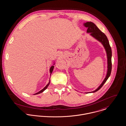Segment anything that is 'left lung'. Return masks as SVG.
<instances>
[{"label": "left lung", "mask_w": 126, "mask_h": 126, "mask_svg": "<svg viewBox=\"0 0 126 126\" xmlns=\"http://www.w3.org/2000/svg\"><path fill=\"white\" fill-rule=\"evenodd\" d=\"M84 25L86 27L88 28L87 30V33H90V35L94 37L95 39L97 40L98 41L101 43V44L104 46L107 53V72L106 77L104 80L103 81L102 83L94 91L89 92V93H85L86 94L88 93H95L100 90L101 87L103 86L106 81L108 80L109 77L110 75L111 72V68H112V64H111V56H112V52L111 49L110 45V43L109 40L108 39L106 35L102 32L98 28V27L96 26L95 24L92 22H87L84 24Z\"/></svg>", "instance_id": "8db88e82"}]
</instances>
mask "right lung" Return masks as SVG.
Returning a JSON list of instances; mask_svg holds the SVG:
<instances>
[{"label": "right lung", "instance_id": "obj_1", "mask_svg": "<svg viewBox=\"0 0 126 126\" xmlns=\"http://www.w3.org/2000/svg\"><path fill=\"white\" fill-rule=\"evenodd\" d=\"M53 65H54V63L53 64ZM53 68H54V66H51V67L50 68V76H51V73H52V71H53ZM50 80H49V83H48V84L42 89V90H41L40 91H39V92H38V93H36V94H34V95H35V94H40V93H42V92H43L47 88H48V87L49 86V85H50Z\"/></svg>", "mask_w": 126, "mask_h": 126}]
</instances>
